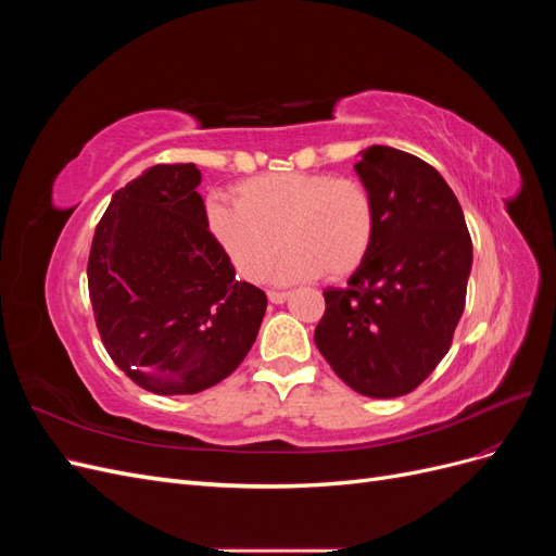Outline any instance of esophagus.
Masks as SVG:
<instances>
[{
	"label": "esophagus",
	"instance_id": "1",
	"mask_svg": "<svg viewBox=\"0 0 556 556\" xmlns=\"http://www.w3.org/2000/svg\"><path fill=\"white\" fill-rule=\"evenodd\" d=\"M266 296H268V301H271V304H282V301L288 299V292H268Z\"/></svg>",
	"mask_w": 556,
	"mask_h": 556
}]
</instances>
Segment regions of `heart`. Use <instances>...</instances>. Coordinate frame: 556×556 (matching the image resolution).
<instances>
[{
	"label": "heart",
	"instance_id": "heart-1",
	"mask_svg": "<svg viewBox=\"0 0 556 556\" xmlns=\"http://www.w3.org/2000/svg\"><path fill=\"white\" fill-rule=\"evenodd\" d=\"M237 204L208 201L206 225L215 243L248 280H262L282 245L290 248L276 280L325 274L341 280L374 248L378 213L371 190L357 178L331 174H266L233 190Z\"/></svg>",
	"mask_w": 556,
	"mask_h": 556
}]
</instances>
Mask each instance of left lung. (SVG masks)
I'll use <instances>...</instances> for the list:
<instances>
[{"label": "left lung", "instance_id": "obj_1", "mask_svg": "<svg viewBox=\"0 0 556 556\" xmlns=\"http://www.w3.org/2000/svg\"><path fill=\"white\" fill-rule=\"evenodd\" d=\"M359 155L355 172L376 199V239L348 288L325 290L315 345L352 390L394 399L447 355L473 243L457 197L431 164L390 146Z\"/></svg>", "mask_w": 556, "mask_h": 556}]
</instances>
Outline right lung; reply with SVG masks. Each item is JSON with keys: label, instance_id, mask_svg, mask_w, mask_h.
Returning <instances> with one entry per match:
<instances>
[{"label": "right lung", "instance_id": "obj_1", "mask_svg": "<svg viewBox=\"0 0 556 556\" xmlns=\"http://www.w3.org/2000/svg\"><path fill=\"white\" fill-rule=\"evenodd\" d=\"M194 164H155L111 199L88 260L111 359L155 394H197L237 371L266 294L237 280L211 237Z\"/></svg>", "mask_w": 556, "mask_h": 556}]
</instances>
